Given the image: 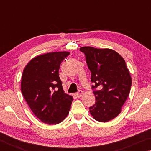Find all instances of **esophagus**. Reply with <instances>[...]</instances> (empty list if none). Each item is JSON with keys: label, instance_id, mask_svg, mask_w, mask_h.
I'll list each match as a JSON object with an SVG mask.
<instances>
[{"label": "esophagus", "instance_id": "34e87169", "mask_svg": "<svg viewBox=\"0 0 151 151\" xmlns=\"http://www.w3.org/2000/svg\"><path fill=\"white\" fill-rule=\"evenodd\" d=\"M83 91H79L76 94V96L77 97V98H80L82 96H83Z\"/></svg>", "mask_w": 151, "mask_h": 151}]
</instances>
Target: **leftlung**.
I'll return each instance as SVG.
<instances>
[{
	"mask_svg": "<svg viewBox=\"0 0 151 151\" xmlns=\"http://www.w3.org/2000/svg\"><path fill=\"white\" fill-rule=\"evenodd\" d=\"M85 53L96 103L89 108L97 121H111L121 113L131 91L132 78L124 58L110 48H80ZM98 90H95L96 88Z\"/></svg>",
	"mask_w": 151,
	"mask_h": 151,
	"instance_id": "obj_1",
	"label": "left lung"
}]
</instances>
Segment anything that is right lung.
<instances>
[{
	"label": "right lung",
	"instance_id": "add662e5",
	"mask_svg": "<svg viewBox=\"0 0 151 151\" xmlns=\"http://www.w3.org/2000/svg\"><path fill=\"white\" fill-rule=\"evenodd\" d=\"M69 52H52L37 56L25 66L21 91L35 115L44 123L57 124L69 112L73 100L65 93L58 70Z\"/></svg>",
	"mask_w": 151,
	"mask_h": 151
}]
</instances>
